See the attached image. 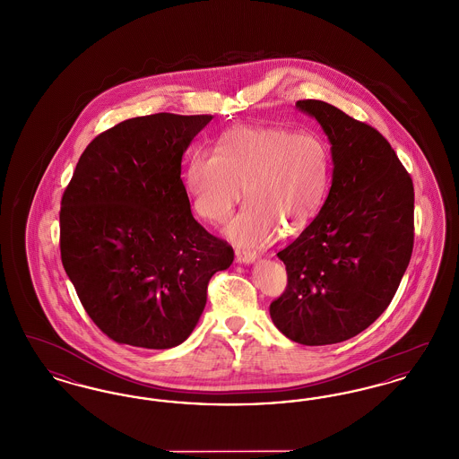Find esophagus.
Returning a JSON list of instances; mask_svg holds the SVG:
<instances>
[{
    "label": "esophagus",
    "mask_w": 459,
    "mask_h": 459,
    "mask_svg": "<svg viewBox=\"0 0 459 459\" xmlns=\"http://www.w3.org/2000/svg\"><path fill=\"white\" fill-rule=\"evenodd\" d=\"M236 256H238V262L240 263H253L258 258L255 251H240V249L236 251Z\"/></svg>",
    "instance_id": "34e87169"
}]
</instances>
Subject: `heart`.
I'll use <instances>...</instances> for the list:
<instances>
[{
  "instance_id": "b5f03b06",
  "label": "heart",
  "mask_w": 459,
  "mask_h": 459,
  "mask_svg": "<svg viewBox=\"0 0 459 459\" xmlns=\"http://www.w3.org/2000/svg\"><path fill=\"white\" fill-rule=\"evenodd\" d=\"M330 178L327 139L289 127H230L220 135L215 154L195 152L184 169L193 208L210 223H225L246 195L249 204L227 227V236L249 251L281 232L305 229L320 212Z\"/></svg>"
}]
</instances>
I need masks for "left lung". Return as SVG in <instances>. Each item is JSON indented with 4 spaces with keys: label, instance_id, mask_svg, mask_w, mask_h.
I'll use <instances>...</instances> for the list:
<instances>
[{
    "label": "left lung",
    "instance_id": "8db88e82",
    "mask_svg": "<svg viewBox=\"0 0 459 459\" xmlns=\"http://www.w3.org/2000/svg\"><path fill=\"white\" fill-rule=\"evenodd\" d=\"M313 115L332 144V187L320 213L277 256L287 287L270 316L294 342L325 346L358 335L387 309L415 242V189L389 141L320 100Z\"/></svg>",
    "mask_w": 459,
    "mask_h": 459
}]
</instances>
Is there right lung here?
Here are the masks:
<instances>
[{
  "mask_svg": "<svg viewBox=\"0 0 459 459\" xmlns=\"http://www.w3.org/2000/svg\"><path fill=\"white\" fill-rule=\"evenodd\" d=\"M213 115L154 113L98 134L62 196L60 255L89 318L118 344L169 350L234 249L191 213L182 154Z\"/></svg>",
  "mask_w": 459,
  "mask_h": 459,
  "instance_id": "obj_1",
  "label": "right lung"
}]
</instances>
